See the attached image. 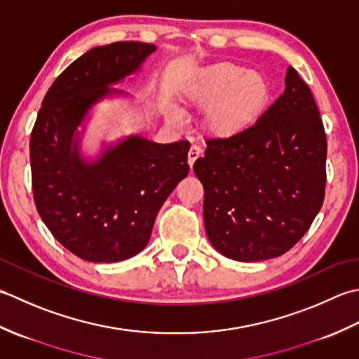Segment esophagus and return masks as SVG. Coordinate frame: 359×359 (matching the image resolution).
<instances>
[{
  "mask_svg": "<svg viewBox=\"0 0 359 359\" xmlns=\"http://www.w3.org/2000/svg\"><path fill=\"white\" fill-rule=\"evenodd\" d=\"M200 156H201V149L198 147V145H192V147H190V150H189V153H187V163H189V165L194 167V163Z\"/></svg>",
  "mask_w": 359,
  "mask_h": 359,
  "instance_id": "obj_1",
  "label": "esophagus"
}]
</instances>
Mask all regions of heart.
Here are the masks:
<instances>
[{"label":"heart","instance_id":"obj_1","mask_svg":"<svg viewBox=\"0 0 359 359\" xmlns=\"http://www.w3.org/2000/svg\"><path fill=\"white\" fill-rule=\"evenodd\" d=\"M182 104L204 109L203 128L215 139H233L257 126L274 100L273 82L265 72L233 62L200 69L181 88ZM172 119L178 111L172 109Z\"/></svg>","mask_w":359,"mask_h":359}]
</instances>
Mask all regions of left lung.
Here are the masks:
<instances>
[{
    "label": "left lung",
    "mask_w": 359,
    "mask_h": 359,
    "mask_svg": "<svg viewBox=\"0 0 359 359\" xmlns=\"http://www.w3.org/2000/svg\"><path fill=\"white\" fill-rule=\"evenodd\" d=\"M327 141L310 88L288 67L285 91L257 126L208 141L194 164L212 246L237 262L279 257L323 206Z\"/></svg>",
    "instance_id": "8db88e82"
}]
</instances>
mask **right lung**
Returning <instances> with one entry per match:
<instances>
[{
    "mask_svg": "<svg viewBox=\"0 0 359 359\" xmlns=\"http://www.w3.org/2000/svg\"><path fill=\"white\" fill-rule=\"evenodd\" d=\"M156 46L118 41L72 62L43 99L31 135L35 206L50 233L77 257L114 263L147 246L164 201L187 177L190 144H158L141 135L102 139L88 153L83 137L97 105L135 97L118 88L141 72Z\"/></svg>",
    "mask_w": 359,
    "mask_h": 359,
    "instance_id": "right-lung-1",
    "label": "right lung"
}]
</instances>
